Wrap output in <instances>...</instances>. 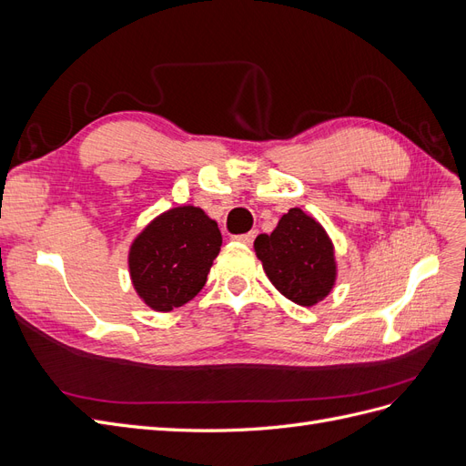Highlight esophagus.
I'll return each mask as SVG.
<instances>
[{
	"label": "esophagus",
	"instance_id": "obj_1",
	"mask_svg": "<svg viewBox=\"0 0 466 466\" xmlns=\"http://www.w3.org/2000/svg\"><path fill=\"white\" fill-rule=\"evenodd\" d=\"M255 237H257V231H250V233L237 235L235 241H237V243H243V245H250L252 241H255Z\"/></svg>",
	"mask_w": 466,
	"mask_h": 466
}]
</instances>
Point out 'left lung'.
<instances>
[{
  "label": "left lung",
  "instance_id": "8db88e82",
  "mask_svg": "<svg viewBox=\"0 0 466 466\" xmlns=\"http://www.w3.org/2000/svg\"><path fill=\"white\" fill-rule=\"evenodd\" d=\"M255 252L272 286L301 307L317 305L336 284L332 238L301 208H291L281 216L270 235H258Z\"/></svg>",
  "mask_w": 466,
  "mask_h": 466
}]
</instances>
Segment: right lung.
<instances>
[{"instance_id":"right-lung-1","label":"right lung","mask_w":466,"mask_h":466,"mask_svg":"<svg viewBox=\"0 0 466 466\" xmlns=\"http://www.w3.org/2000/svg\"><path fill=\"white\" fill-rule=\"evenodd\" d=\"M221 233L198 206H177L153 218L128 250L132 286L149 309L173 311L194 299L219 255Z\"/></svg>"}]
</instances>
